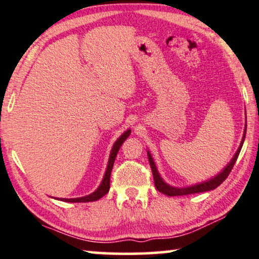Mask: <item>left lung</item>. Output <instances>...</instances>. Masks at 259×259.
Wrapping results in <instances>:
<instances>
[{
	"label": "left lung",
	"instance_id": "1",
	"mask_svg": "<svg viewBox=\"0 0 259 259\" xmlns=\"http://www.w3.org/2000/svg\"><path fill=\"white\" fill-rule=\"evenodd\" d=\"M245 134H246V128H245L244 137H243V140H241V143H240L239 149H238L236 154H234L233 159L231 160V163L228 164L226 167H225L223 172H220L219 175H218V176H215L214 179H211L209 181H207V182H203L201 184H196V186H193V187H189V188H182V189H180V188L170 187V186H167L166 183H164V181L160 179L158 171H157L156 165H154L152 157H151V154L147 152V157H149L151 170H152V175H153L154 186H156L157 190L160 191V193L165 194V195H167V196H182V195H189V194L203 193V191H209V190L215 189V188L219 187L220 184L227 179L228 175H230L231 171H232L233 166H234V163H236L238 156H239L241 146H243V143H244V139H245Z\"/></svg>",
	"mask_w": 259,
	"mask_h": 259
}]
</instances>
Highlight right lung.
I'll use <instances>...</instances> for the list:
<instances>
[{"mask_svg": "<svg viewBox=\"0 0 259 259\" xmlns=\"http://www.w3.org/2000/svg\"><path fill=\"white\" fill-rule=\"evenodd\" d=\"M130 134H131V131L130 130L126 131V132L123 133L122 136L116 140L115 144H114V146H113V149H112V152H110V156H109L108 166H107L105 177H103V181H102V183H101V186L97 188V189L94 191L93 194H90V195H88V196L78 197V199H63V201H65V202H90V201H96V200L101 199V197H102V196H105L106 194L109 191V187H110V172H112L113 164H114V160H115L117 151H119L120 146L122 145V143L125 142L127 138H128Z\"/></svg>", "mask_w": 259, "mask_h": 259, "instance_id": "obj_1", "label": "right lung"}]
</instances>
